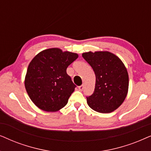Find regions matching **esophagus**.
<instances>
[{"mask_svg":"<svg viewBox=\"0 0 151 151\" xmlns=\"http://www.w3.org/2000/svg\"><path fill=\"white\" fill-rule=\"evenodd\" d=\"M83 89V85H81V86H79V90H80V91H82Z\"/></svg>","mask_w":151,"mask_h":151,"instance_id":"1","label":"esophagus"}]
</instances>
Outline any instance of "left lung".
Instances as JSON below:
<instances>
[{
  "mask_svg": "<svg viewBox=\"0 0 151 151\" xmlns=\"http://www.w3.org/2000/svg\"><path fill=\"white\" fill-rule=\"evenodd\" d=\"M82 57L96 76L94 93L87 97L88 105L94 111L110 113L125 100L129 79L127 69L117 56L108 51L88 52Z\"/></svg>",
  "mask_w": 151,
  "mask_h": 151,
  "instance_id": "obj_1",
  "label": "left lung"
}]
</instances>
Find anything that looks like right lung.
Returning a JSON list of instances; mask_svg holds the SVG:
<instances>
[{"mask_svg": "<svg viewBox=\"0 0 151 151\" xmlns=\"http://www.w3.org/2000/svg\"><path fill=\"white\" fill-rule=\"evenodd\" d=\"M77 53L49 48L37 54L28 65L25 87L32 102L42 110L57 112L68 104L76 86L66 72Z\"/></svg>", "mask_w": 151, "mask_h": 151, "instance_id": "right-lung-1", "label": "right lung"}]
</instances>
